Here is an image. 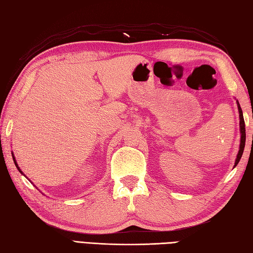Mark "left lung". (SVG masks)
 Instances as JSON below:
<instances>
[{
  "mask_svg": "<svg viewBox=\"0 0 253 253\" xmlns=\"http://www.w3.org/2000/svg\"><path fill=\"white\" fill-rule=\"evenodd\" d=\"M237 105H238V111H239V126H240V145H239V151L238 154H237V158H236V162H235V166L236 167L237 165H238L240 158L242 156V153H244V149H245V144H246V126H245V120H244V115H242V110L240 108L239 102L237 101Z\"/></svg>",
  "mask_w": 253,
  "mask_h": 253,
  "instance_id": "left-lung-1",
  "label": "left lung"
}]
</instances>
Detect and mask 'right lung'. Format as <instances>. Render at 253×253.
<instances>
[{"instance_id": "obj_1", "label": "right lung", "mask_w": 253, "mask_h": 253, "mask_svg": "<svg viewBox=\"0 0 253 253\" xmlns=\"http://www.w3.org/2000/svg\"><path fill=\"white\" fill-rule=\"evenodd\" d=\"M13 161H14V163H15V165H16V167H17V169H18V170H19V172H20V173H23V171H22V170H20V169H19V167H18V165H17V163H16V159H15V157H14V155H13ZM23 174H24V173H23Z\"/></svg>"}]
</instances>
